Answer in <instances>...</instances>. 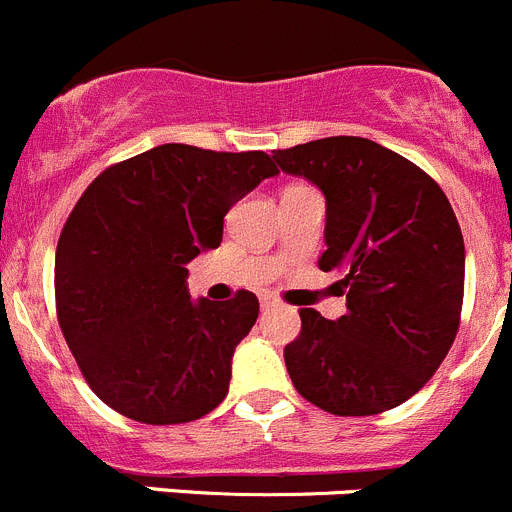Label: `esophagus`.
Segmentation results:
<instances>
[{"mask_svg": "<svg viewBox=\"0 0 512 512\" xmlns=\"http://www.w3.org/2000/svg\"><path fill=\"white\" fill-rule=\"evenodd\" d=\"M276 306V299L271 294H261V309H271Z\"/></svg>", "mask_w": 512, "mask_h": 512, "instance_id": "1", "label": "esophagus"}]
</instances>
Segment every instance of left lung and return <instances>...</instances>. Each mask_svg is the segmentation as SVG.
<instances>
[{
  "label": "left lung",
  "instance_id": "left-lung-1",
  "mask_svg": "<svg viewBox=\"0 0 512 512\" xmlns=\"http://www.w3.org/2000/svg\"><path fill=\"white\" fill-rule=\"evenodd\" d=\"M326 198L321 271H339L347 314L301 309L284 349L304 399L339 417L379 415L420 392L455 342L465 241L435 180L394 150L354 135L274 150Z\"/></svg>",
  "mask_w": 512,
  "mask_h": 512
}]
</instances>
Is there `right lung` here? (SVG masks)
<instances>
[{"instance_id": "add662e5", "label": "right lung", "mask_w": 512, "mask_h": 512, "mask_svg": "<svg viewBox=\"0 0 512 512\" xmlns=\"http://www.w3.org/2000/svg\"><path fill=\"white\" fill-rule=\"evenodd\" d=\"M276 173L261 150L165 143L87 186L57 243V319L107 407L145 425H180L221 405L259 299L238 291L193 301L188 264L221 246L233 203Z\"/></svg>"}]
</instances>
